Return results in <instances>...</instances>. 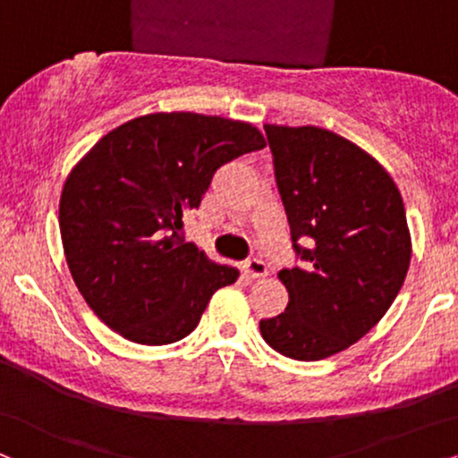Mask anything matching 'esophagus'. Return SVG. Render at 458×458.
Instances as JSON below:
<instances>
[{
	"instance_id": "esophagus-1",
	"label": "esophagus",
	"mask_w": 458,
	"mask_h": 458,
	"mask_svg": "<svg viewBox=\"0 0 458 458\" xmlns=\"http://www.w3.org/2000/svg\"><path fill=\"white\" fill-rule=\"evenodd\" d=\"M242 272H245L249 278H264V276H267V266L261 259L253 258V259H247L245 264H242Z\"/></svg>"
}]
</instances>
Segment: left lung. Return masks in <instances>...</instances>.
Returning a JSON list of instances; mask_svg holds the SVG:
<instances>
[{
	"instance_id": "obj_1",
	"label": "left lung",
	"mask_w": 458,
	"mask_h": 458,
	"mask_svg": "<svg viewBox=\"0 0 458 458\" xmlns=\"http://www.w3.org/2000/svg\"><path fill=\"white\" fill-rule=\"evenodd\" d=\"M264 130L303 266L278 272L289 303L259 331L286 358L322 360L362 339L402 289L412 253L404 203L386 167L339 133ZM300 238L313 245L300 248Z\"/></svg>"
}]
</instances>
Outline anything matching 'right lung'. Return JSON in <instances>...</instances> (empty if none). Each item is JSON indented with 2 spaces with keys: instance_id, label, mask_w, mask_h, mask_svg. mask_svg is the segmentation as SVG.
<instances>
[{
  "instance_id": "right-lung-1",
  "label": "right lung",
  "mask_w": 458,
  "mask_h": 458,
  "mask_svg": "<svg viewBox=\"0 0 458 458\" xmlns=\"http://www.w3.org/2000/svg\"><path fill=\"white\" fill-rule=\"evenodd\" d=\"M247 121L150 113L114 127L71 169L60 236L71 276L94 314L121 337L167 345L197 328L211 295L236 283L178 234L224 163L259 150Z\"/></svg>"
}]
</instances>
